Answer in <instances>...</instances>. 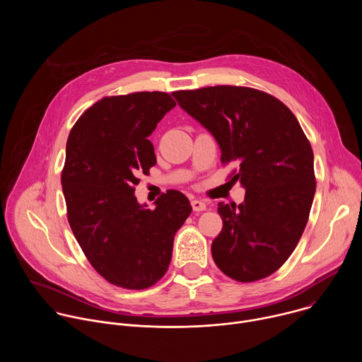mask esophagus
I'll return each mask as SVG.
<instances>
[{
	"label": "esophagus",
	"mask_w": 362,
	"mask_h": 362,
	"mask_svg": "<svg viewBox=\"0 0 362 362\" xmlns=\"http://www.w3.org/2000/svg\"><path fill=\"white\" fill-rule=\"evenodd\" d=\"M190 204H192V209H193L194 212H202V211H206V203H204V202H202V200L193 199V200L190 202Z\"/></svg>",
	"instance_id": "1"
}]
</instances>
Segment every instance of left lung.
<instances>
[{"instance_id": "left-lung-1", "label": "left lung", "mask_w": 362, "mask_h": 362, "mask_svg": "<svg viewBox=\"0 0 362 362\" xmlns=\"http://www.w3.org/2000/svg\"><path fill=\"white\" fill-rule=\"evenodd\" d=\"M179 106L219 144L222 163L246 190L240 204L219 202L218 268L239 282L278 271L296 247L315 194L314 153L293 113L264 91L215 86L175 91Z\"/></svg>"}]
</instances>
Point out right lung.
<instances>
[{
    "label": "right lung",
    "instance_id": "add662e5",
    "mask_svg": "<svg viewBox=\"0 0 362 362\" xmlns=\"http://www.w3.org/2000/svg\"><path fill=\"white\" fill-rule=\"evenodd\" d=\"M176 106L170 94L105 97L70 132L62 186L71 230L93 268L110 284L144 289L168 271L175 235L192 212L169 190L147 209L134 196L137 175L156 165L147 139Z\"/></svg>",
    "mask_w": 362,
    "mask_h": 362
}]
</instances>
